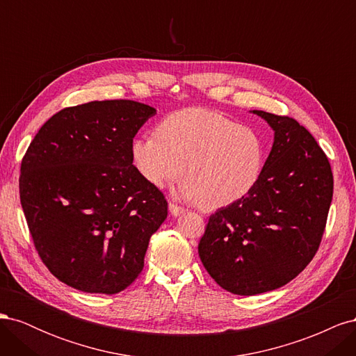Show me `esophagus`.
<instances>
[{"mask_svg": "<svg viewBox=\"0 0 356 356\" xmlns=\"http://www.w3.org/2000/svg\"><path fill=\"white\" fill-rule=\"evenodd\" d=\"M169 212L174 215V217H178V215L184 212V208L178 207V204H175V203H169Z\"/></svg>", "mask_w": 356, "mask_h": 356, "instance_id": "34e87169", "label": "esophagus"}]
</instances>
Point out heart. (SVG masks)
I'll use <instances>...</instances> for the list:
<instances>
[{
    "label": "heart",
    "instance_id": "obj_1",
    "mask_svg": "<svg viewBox=\"0 0 356 356\" xmlns=\"http://www.w3.org/2000/svg\"><path fill=\"white\" fill-rule=\"evenodd\" d=\"M264 154L255 129L202 108L169 114L156 136H136L131 143L132 163L147 182L161 187L182 172L187 178L178 195L211 209L238 202L254 188Z\"/></svg>",
    "mask_w": 356,
    "mask_h": 356
}]
</instances>
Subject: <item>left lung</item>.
<instances>
[{
  "instance_id": "1",
  "label": "left lung",
  "mask_w": 356,
  "mask_h": 356,
  "mask_svg": "<svg viewBox=\"0 0 356 356\" xmlns=\"http://www.w3.org/2000/svg\"><path fill=\"white\" fill-rule=\"evenodd\" d=\"M273 145L254 188L209 217L199 257L221 288L255 296L286 285L316 254L332 199L330 161L291 117L254 110Z\"/></svg>"
}]
</instances>
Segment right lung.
<instances>
[{"label":"right lung","mask_w":356,"mask_h":356,"mask_svg":"<svg viewBox=\"0 0 356 356\" xmlns=\"http://www.w3.org/2000/svg\"><path fill=\"white\" fill-rule=\"evenodd\" d=\"M156 113L126 99L70 106L29 144L20 203L42 263L68 286L110 296L141 273L168 202L132 165L131 143Z\"/></svg>","instance_id":"right-lung-1"}]
</instances>
